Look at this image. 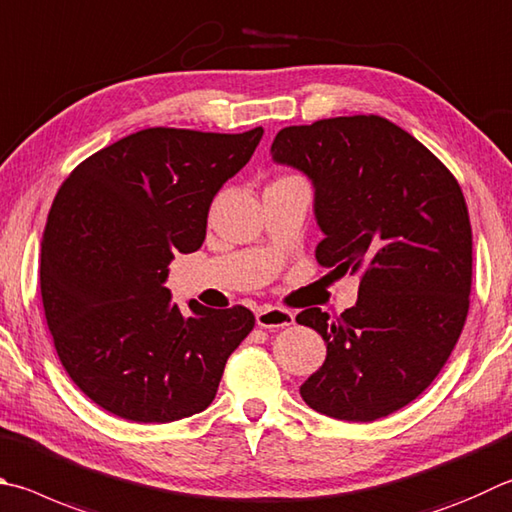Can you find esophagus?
Segmentation results:
<instances>
[{
  "label": "esophagus",
  "instance_id": "34e87169",
  "mask_svg": "<svg viewBox=\"0 0 512 512\" xmlns=\"http://www.w3.org/2000/svg\"><path fill=\"white\" fill-rule=\"evenodd\" d=\"M255 318L262 329H284L295 322V315L291 311L280 309V306H262L255 313Z\"/></svg>",
  "mask_w": 512,
  "mask_h": 512
}]
</instances>
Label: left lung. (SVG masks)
Wrapping results in <instances>:
<instances>
[{
    "instance_id": "8db88e82",
    "label": "left lung",
    "mask_w": 512,
    "mask_h": 512,
    "mask_svg": "<svg viewBox=\"0 0 512 512\" xmlns=\"http://www.w3.org/2000/svg\"><path fill=\"white\" fill-rule=\"evenodd\" d=\"M271 154L313 185L318 264L360 273L358 302L338 318L318 306L297 315L327 345L300 387L304 403L353 423L401 410L430 387L466 324L472 228L457 179L380 116L284 127Z\"/></svg>"
}]
</instances>
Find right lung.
Here are the masks:
<instances>
[{
	"instance_id": "right-lung-1",
	"label": "right lung",
	"mask_w": 512,
	"mask_h": 512,
	"mask_svg": "<svg viewBox=\"0 0 512 512\" xmlns=\"http://www.w3.org/2000/svg\"><path fill=\"white\" fill-rule=\"evenodd\" d=\"M264 136L152 127L89 156L46 219L40 288L62 367L102 410L136 423L199 414L255 327L246 306L190 315L165 288L176 253L206 239L215 194Z\"/></svg>"
}]
</instances>
